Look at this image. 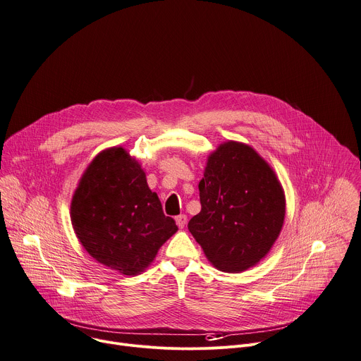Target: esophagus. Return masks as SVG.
Returning a JSON list of instances; mask_svg holds the SVG:
<instances>
[{"label":"esophagus","mask_w":361,"mask_h":361,"mask_svg":"<svg viewBox=\"0 0 361 361\" xmlns=\"http://www.w3.org/2000/svg\"><path fill=\"white\" fill-rule=\"evenodd\" d=\"M176 222H177L178 228H184V226H185V224H187V215L181 214V215L176 216Z\"/></svg>","instance_id":"1"}]
</instances>
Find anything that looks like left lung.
Segmentation results:
<instances>
[{
    "mask_svg": "<svg viewBox=\"0 0 361 361\" xmlns=\"http://www.w3.org/2000/svg\"><path fill=\"white\" fill-rule=\"evenodd\" d=\"M198 188L201 211L188 229L207 259L238 274L265 258L285 219V194L271 166L251 146L226 142L209 154Z\"/></svg>",
    "mask_w": 361,
    "mask_h": 361,
    "instance_id": "obj_1",
    "label": "left lung"
}]
</instances>
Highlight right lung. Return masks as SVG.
<instances>
[{
  "instance_id": "right-lung-1",
  "label": "right lung",
  "mask_w": 361,
  "mask_h": 361,
  "mask_svg": "<svg viewBox=\"0 0 361 361\" xmlns=\"http://www.w3.org/2000/svg\"><path fill=\"white\" fill-rule=\"evenodd\" d=\"M71 219L89 255L123 275L143 272L178 229L149 188L142 166L123 147L103 150L85 170Z\"/></svg>"
}]
</instances>
